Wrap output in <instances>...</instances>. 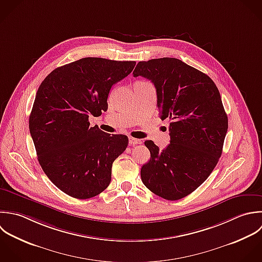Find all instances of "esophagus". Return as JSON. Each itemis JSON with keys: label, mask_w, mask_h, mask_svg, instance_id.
<instances>
[{"label": "esophagus", "mask_w": 262, "mask_h": 262, "mask_svg": "<svg viewBox=\"0 0 262 262\" xmlns=\"http://www.w3.org/2000/svg\"><path fill=\"white\" fill-rule=\"evenodd\" d=\"M128 143L130 146H135V145H138V144H141L142 142L138 139H135V138H129L128 139Z\"/></svg>", "instance_id": "esophagus-1"}]
</instances>
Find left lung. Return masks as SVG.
<instances>
[{
  "mask_svg": "<svg viewBox=\"0 0 262 262\" xmlns=\"http://www.w3.org/2000/svg\"><path fill=\"white\" fill-rule=\"evenodd\" d=\"M133 74L154 83L160 118L170 120L165 149L145 142L151 158L142 166V182L163 199H182L207 180L223 153L229 123L220 91L208 75L176 58L141 61Z\"/></svg>",
  "mask_w": 262,
  "mask_h": 262,
  "instance_id": "obj_1",
  "label": "left lung"
}]
</instances>
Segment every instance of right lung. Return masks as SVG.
Instances as JSON below:
<instances>
[{
  "instance_id": "right-lung-1",
  "label": "right lung",
  "mask_w": 262,
  "mask_h": 262,
  "mask_svg": "<svg viewBox=\"0 0 262 262\" xmlns=\"http://www.w3.org/2000/svg\"><path fill=\"white\" fill-rule=\"evenodd\" d=\"M135 65V61L88 57L54 69L40 83L29 132L43 172L65 194L89 199L109 186L112 163L128 139L91 127L89 116L108 109L111 86Z\"/></svg>"
}]
</instances>
